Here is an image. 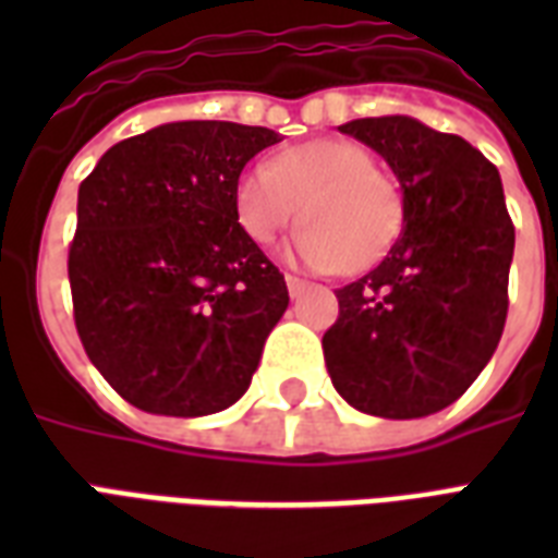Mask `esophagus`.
Masks as SVG:
<instances>
[{"instance_id": "obj_1", "label": "esophagus", "mask_w": 558, "mask_h": 558, "mask_svg": "<svg viewBox=\"0 0 558 558\" xmlns=\"http://www.w3.org/2000/svg\"><path fill=\"white\" fill-rule=\"evenodd\" d=\"M287 289H289V295H292V298H301V295H304V289H306V280L295 278V275H287Z\"/></svg>"}]
</instances>
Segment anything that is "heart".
Here are the masks:
<instances>
[{"label":"heart","instance_id":"b5f03b06","mask_svg":"<svg viewBox=\"0 0 558 558\" xmlns=\"http://www.w3.org/2000/svg\"><path fill=\"white\" fill-rule=\"evenodd\" d=\"M234 214L245 236L269 245L301 214L310 219L289 252L315 269L365 271L402 228V196L376 170L373 153L344 138H318L278 153L236 179Z\"/></svg>","mask_w":558,"mask_h":558}]
</instances>
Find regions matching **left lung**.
I'll use <instances>...</instances> for the list:
<instances>
[{"label": "left lung", "mask_w": 558, "mask_h": 558, "mask_svg": "<svg viewBox=\"0 0 558 558\" xmlns=\"http://www.w3.org/2000/svg\"><path fill=\"white\" fill-rule=\"evenodd\" d=\"M339 130L397 173L402 234L376 269L336 292L324 362L359 411L428 416L466 393L501 341L515 248L501 177L460 135L408 116Z\"/></svg>", "instance_id": "obj_1"}]
</instances>
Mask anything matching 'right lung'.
Segmentation results:
<instances>
[{"instance_id": "right-lung-1", "label": "right lung", "mask_w": 558, "mask_h": 558, "mask_svg": "<svg viewBox=\"0 0 558 558\" xmlns=\"http://www.w3.org/2000/svg\"><path fill=\"white\" fill-rule=\"evenodd\" d=\"M266 126L177 121L109 147L77 191L74 327L130 405L205 416L234 405L287 313V280L236 222Z\"/></svg>"}]
</instances>
